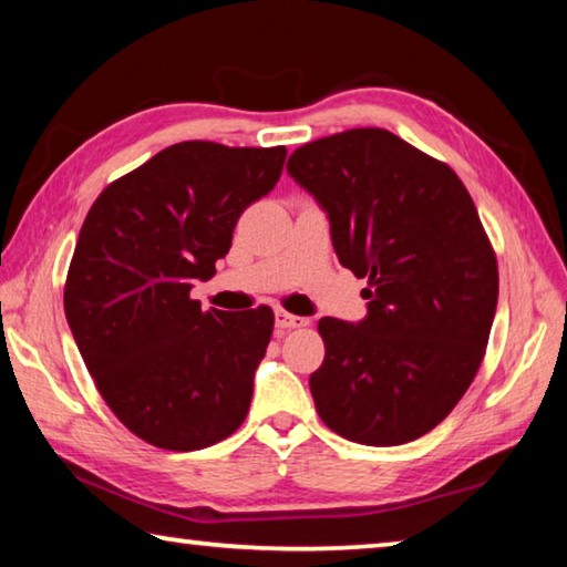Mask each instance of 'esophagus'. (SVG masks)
I'll use <instances>...</instances> for the list:
<instances>
[{
    "label": "esophagus",
    "mask_w": 567,
    "mask_h": 567,
    "mask_svg": "<svg viewBox=\"0 0 567 567\" xmlns=\"http://www.w3.org/2000/svg\"><path fill=\"white\" fill-rule=\"evenodd\" d=\"M307 320L305 318H297V315H290L285 310H277L275 312V330L277 332H287V330H295V328H305Z\"/></svg>",
    "instance_id": "esophagus-1"
}]
</instances>
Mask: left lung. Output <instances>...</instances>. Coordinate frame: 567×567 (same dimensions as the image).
Wrapping results in <instances>:
<instances>
[{
	"label": "left lung",
	"instance_id": "left-lung-1",
	"mask_svg": "<svg viewBox=\"0 0 567 567\" xmlns=\"http://www.w3.org/2000/svg\"><path fill=\"white\" fill-rule=\"evenodd\" d=\"M287 175L328 215L340 265L370 285L360 322H318V415L360 445L417 440L465 395L491 338L497 262L473 197L443 162L378 127L307 142Z\"/></svg>",
	"mask_w": 567,
	"mask_h": 567
}]
</instances>
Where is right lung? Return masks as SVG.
Returning a JSON list of instances; mask_svg holds the SVG:
<instances>
[{"instance_id": "obj_1", "label": "right lung", "mask_w": 567, "mask_h": 567, "mask_svg": "<svg viewBox=\"0 0 567 567\" xmlns=\"http://www.w3.org/2000/svg\"><path fill=\"white\" fill-rule=\"evenodd\" d=\"M285 157V147L179 142L112 182L84 219L66 322L104 402L150 445L203 450L247 417L275 315L203 310L189 290L215 275Z\"/></svg>"}]
</instances>
